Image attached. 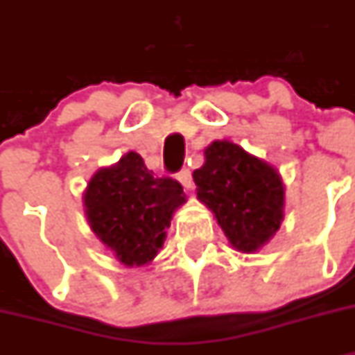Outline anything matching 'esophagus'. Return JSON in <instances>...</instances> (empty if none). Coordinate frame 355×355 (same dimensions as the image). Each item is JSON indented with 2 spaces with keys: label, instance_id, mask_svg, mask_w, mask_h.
Wrapping results in <instances>:
<instances>
[{
  "label": "esophagus",
  "instance_id": "1",
  "mask_svg": "<svg viewBox=\"0 0 355 355\" xmlns=\"http://www.w3.org/2000/svg\"><path fill=\"white\" fill-rule=\"evenodd\" d=\"M178 181H180V183L183 184L184 190H190V189H192V184H193L192 172H190L189 168H183V171H181L180 174H178Z\"/></svg>",
  "mask_w": 355,
  "mask_h": 355
}]
</instances>
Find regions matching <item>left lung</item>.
<instances>
[{
	"mask_svg": "<svg viewBox=\"0 0 355 355\" xmlns=\"http://www.w3.org/2000/svg\"><path fill=\"white\" fill-rule=\"evenodd\" d=\"M192 178L198 199L214 214L233 250L255 253L280 230L286 184L277 166L262 157L230 140H215Z\"/></svg>",
	"mask_w": 355,
	"mask_h": 355,
	"instance_id": "8db88e82",
	"label": "left lung"
}]
</instances>
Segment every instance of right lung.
<instances>
[{"label": "right lung", "mask_w": 355, "mask_h": 355, "mask_svg": "<svg viewBox=\"0 0 355 355\" xmlns=\"http://www.w3.org/2000/svg\"><path fill=\"white\" fill-rule=\"evenodd\" d=\"M91 232L125 268L153 262L166 239L172 215L187 202L183 187L154 178L138 153L93 174L83 196Z\"/></svg>", "instance_id": "right-lung-1"}]
</instances>
